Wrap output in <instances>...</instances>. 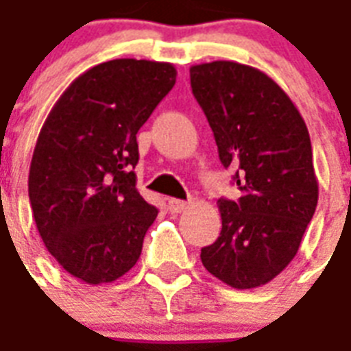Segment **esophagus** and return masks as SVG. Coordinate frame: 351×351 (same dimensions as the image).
I'll use <instances>...</instances> for the list:
<instances>
[{"instance_id": "obj_1", "label": "esophagus", "mask_w": 351, "mask_h": 351, "mask_svg": "<svg viewBox=\"0 0 351 351\" xmlns=\"http://www.w3.org/2000/svg\"><path fill=\"white\" fill-rule=\"evenodd\" d=\"M189 206H190L189 201L176 199V197H172V199H168V208H170V213H172V214L184 213V210H186Z\"/></svg>"}]
</instances>
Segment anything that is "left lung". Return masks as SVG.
Returning a JSON list of instances; mask_svg holds the SVG:
<instances>
[{
    "instance_id": "obj_1",
    "label": "left lung",
    "mask_w": 351,
    "mask_h": 351,
    "mask_svg": "<svg viewBox=\"0 0 351 351\" xmlns=\"http://www.w3.org/2000/svg\"><path fill=\"white\" fill-rule=\"evenodd\" d=\"M190 84L241 192L218 201L221 232L201 262L234 289L265 286L291 263L319 201L308 126L286 91L251 65H192Z\"/></svg>"
}]
</instances>
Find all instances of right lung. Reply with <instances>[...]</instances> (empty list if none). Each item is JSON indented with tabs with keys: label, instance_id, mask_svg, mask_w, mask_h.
<instances>
[{
	"label": "right lung",
	"instance_id": "obj_1",
	"mask_svg": "<svg viewBox=\"0 0 351 351\" xmlns=\"http://www.w3.org/2000/svg\"><path fill=\"white\" fill-rule=\"evenodd\" d=\"M168 62L119 58L75 78L38 135L29 199L65 273L89 286L137 263L157 208L138 194L137 132L176 84Z\"/></svg>",
	"mask_w": 351,
	"mask_h": 351
}]
</instances>
